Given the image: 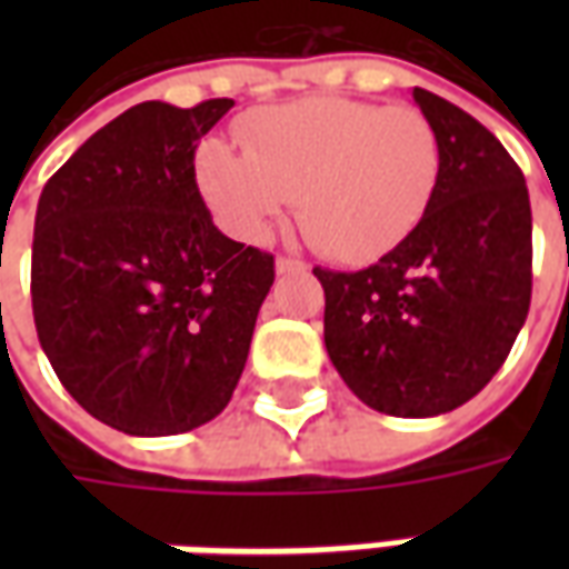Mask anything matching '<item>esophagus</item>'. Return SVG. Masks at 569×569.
I'll return each mask as SVG.
<instances>
[{"label":"esophagus","instance_id":"1","mask_svg":"<svg viewBox=\"0 0 569 569\" xmlns=\"http://www.w3.org/2000/svg\"><path fill=\"white\" fill-rule=\"evenodd\" d=\"M292 271H308V264L292 256H277V273H292Z\"/></svg>","mask_w":569,"mask_h":569}]
</instances>
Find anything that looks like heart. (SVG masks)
Here are the masks:
<instances>
[{
  "mask_svg": "<svg viewBox=\"0 0 569 569\" xmlns=\"http://www.w3.org/2000/svg\"><path fill=\"white\" fill-rule=\"evenodd\" d=\"M240 140L200 146L194 176L216 219L252 243L296 200L320 252L378 259L418 228L439 182V137L415 106L310 97L252 112Z\"/></svg>",
  "mask_w": 569,
  "mask_h": 569,
  "instance_id": "obj_1",
  "label": "heart"
}]
</instances>
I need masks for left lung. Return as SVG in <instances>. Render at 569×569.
I'll return each mask as SVG.
<instances>
[{"label": "left lung", "mask_w": 569, "mask_h": 569, "mask_svg": "<svg viewBox=\"0 0 569 569\" xmlns=\"http://www.w3.org/2000/svg\"><path fill=\"white\" fill-rule=\"evenodd\" d=\"M439 137V182L418 228L362 271L313 268L329 359L393 418H436L481 393L530 310V198L512 154L476 118L415 88Z\"/></svg>", "instance_id": "left-lung-1"}]
</instances>
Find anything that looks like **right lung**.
Wrapping results in <instances>:
<instances>
[{"instance_id": "1", "label": "right lung", "mask_w": 569, "mask_h": 569, "mask_svg": "<svg viewBox=\"0 0 569 569\" xmlns=\"http://www.w3.org/2000/svg\"><path fill=\"white\" fill-rule=\"evenodd\" d=\"M234 100H149L93 133L42 188L32 317L51 369L88 415L176 436L231 402L273 256L224 237L194 151Z\"/></svg>"}]
</instances>
